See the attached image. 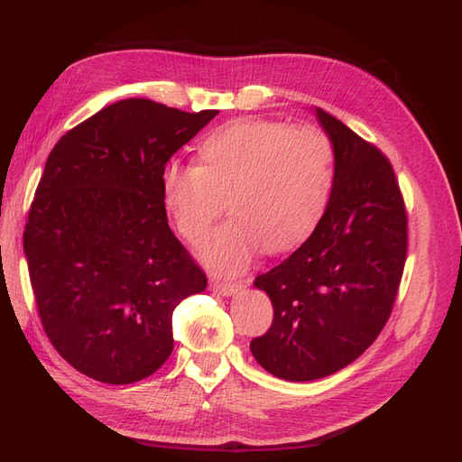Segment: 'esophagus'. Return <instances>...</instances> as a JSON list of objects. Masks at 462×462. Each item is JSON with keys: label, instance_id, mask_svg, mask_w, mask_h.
<instances>
[{"label": "esophagus", "instance_id": "34e87169", "mask_svg": "<svg viewBox=\"0 0 462 462\" xmlns=\"http://www.w3.org/2000/svg\"><path fill=\"white\" fill-rule=\"evenodd\" d=\"M241 287H243V283L216 282V279H212V282H209V289H212L214 292H217V295H223V297H231V295H235V292L239 291Z\"/></svg>", "mask_w": 462, "mask_h": 462}]
</instances>
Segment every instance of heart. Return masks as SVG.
I'll use <instances>...</instances> for the list:
<instances>
[{
	"mask_svg": "<svg viewBox=\"0 0 462 462\" xmlns=\"http://www.w3.org/2000/svg\"><path fill=\"white\" fill-rule=\"evenodd\" d=\"M197 158L165 167L162 199L189 243L202 241L227 206L231 217L200 246L217 275L241 273L260 246L270 254L299 246L326 214L335 160L314 125L236 119L208 133Z\"/></svg>",
	"mask_w": 462,
	"mask_h": 462,
	"instance_id": "1",
	"label": "heart"
}]
</instances>
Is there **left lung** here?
<instances>
[{"mask_svg":"<svg viewBox=\"0 0 462 462\" xmlns=\"http://www.w3.org/2000/svg\"><path fill=\"white\" fill-rule=\"evenodd\" d=\"M316 117L335 153L328 209L295 253L254 282L273 321L250 351L287 382L319 380L366 351L393 310L407 260V209L389 160L328 111Z\"/></svg>","mask_w":462,"mask_h":462,"instance_id":"obj_1","label":"left lung"}]
</instances>
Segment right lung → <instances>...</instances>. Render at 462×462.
Listing matches in <instances>:
<instances>
[{
	"label": "right lung",
	"instance_id": "add662e5",
	"mask_svg": "<svg viewBox=\"0 0 462 462\" xmlns=\"http://www.w3.org/2000/svg\"><path fill=\"white\" fill-rule=\"evenodd\" d=\"M216 116L129 97L50 152L23 246L48 339L96 382L156 372L173 351L175 306L208 285L167 226L162 173Z\"/></svg>",
	"mask_w": 462,
	"mask_h": 462
}]
</instances>
